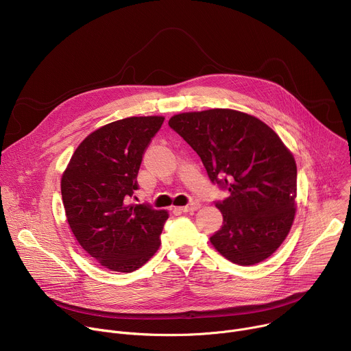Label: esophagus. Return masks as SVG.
<instances>
[{"instance_id": "1", "label": "esophagus", "mask_w": 351, "mask_h": 351, "mask_svg": "<svg viewBox=\"0 0 351 351\" xmlns=\"http://www.w3.org/2000/svg\"><path fill=\"white\" fill-rule=\"evenodd\" d=\"M198 208H199V204H198V203H191V204H189V206L180 207L179 210H180L182 213H194V211H197Z\"/></svg>"}]
</instances>
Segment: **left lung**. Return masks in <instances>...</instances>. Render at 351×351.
Masks as SVG:
<instances>
[{
	"label": "left lung",
	"instance_id": "obj_1",
	"mask_svg": "<svg viewBox=\"0 0 351 351\" xmlns=\"http://www.w3.org/2000/svg\"><path fill=\"white\" fill-rule=\"evenodd\" d=\"M168 123L230 194L215 203L223 225L213 245L237 265L271 257L295 215L297 167L280 137L258 118L226 108L178 114Z\"/></svg>",
	"mask_w": 351,
	"mask_h": 351
}]
</instances>
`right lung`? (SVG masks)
Masks as SVG:
<instances>
[{
    "label": "right lung",
    "instance_id": "right-lung-1",
    "mask_svg": "<svg viewBox=\"0 0 351 351\" xmlns=\"http://www.w3.org/2000/svg\"><path fill=\"white\" fill-rule=\"evenodd\" d=\"M164 117H130L90 133L62 175L68 223L84 252L111 271L133 272L154 256L168 213L128 204L137 173Z\"/></svg>",
    "mask_w": 351,
    "mask_h": 351
}]
</instances>
